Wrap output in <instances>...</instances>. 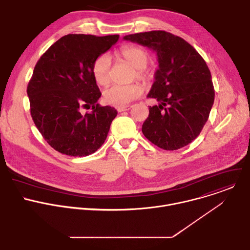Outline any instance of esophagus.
I'll use <instances>...</instances> for the list:
<instances>
[{"label": "esophagus", "mask_w": 250, "mask_h": 250, "mask_svg": "<svg viewBox=\"0 0 250 250\" xmlns=\"http://www.w3.org/2000/svg\"><path fill=\"white\" fill-rule=\"evenodd\" d=\"M130 109V106L129 105H127V106H120V108H118L117 109V111L118 112H125V111H128Z\"/></svg>", "instance_id": "1"}]
</instances>
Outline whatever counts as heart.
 Listing matches in <instances>:
<instances>
[{
	"label": "heart",
	"mask_w": 250,
	"mask_h": 250,
	"mask_svg": "<svg viewBox=\"0 0 250 250\" xmlns=\"http://www.w3.org/2000/svg\"><path fill=\"white\" fill-rule=\"evenodd\" d=\"M122 58L134 69L131 74V80L137 79L144 84H149L153 78L150 70L146 68L150 57L146 50L135 45H127L121 50ZM112 57L108 53L99 55L92 66V73L94 79L99 85L105 86L111 81ZM142 94V88L137 83H132L125 86L114 85L105 89L103 93L104 102L114 106H125L136 100Z\"/></svg>",
	"instance_id": "heart-1"
}]
</instances>
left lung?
<instances>
[{"label":"left lung","instance_id":"1","mask_svg":"<svg viewBox=\"0 0 250 250\" xmlns=\"http://www.w3.org/2000/svg\"><path fill=\"white\" fill-rule=\"evenodd\" d=\"M156 51L158 69L148 98L159 102L149 106L142 133L165 150L188 146L200 134L215 100L209 69L186 41L164 30L124 37Z\"/></svg>","mask_w":250,"mask_h":250}]
</instances>
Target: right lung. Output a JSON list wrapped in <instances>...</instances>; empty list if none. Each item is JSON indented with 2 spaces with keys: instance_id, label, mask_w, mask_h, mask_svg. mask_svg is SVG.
Listing matches in <instances>:
<instances>
[{
  "instance_id": "1",
  "label": "right lung",
  "mask_w": 250,
  "mask_h": 250,
  "mask_svg": "<svg viewBox=\"0 0 250 250\" xmlns=\"http://www.w3.org/2000/svg\"><path fill=\"white\" fill-rule=\"evenodd\" d=\"M119 38V34H67L35 65L26 90L30 115L56 151L82 157L96 152L104 142L118 112L97 104L102 94L92 66ZM82 107H92V112L82 114Z\"/></svg>"
}]
</instances>
